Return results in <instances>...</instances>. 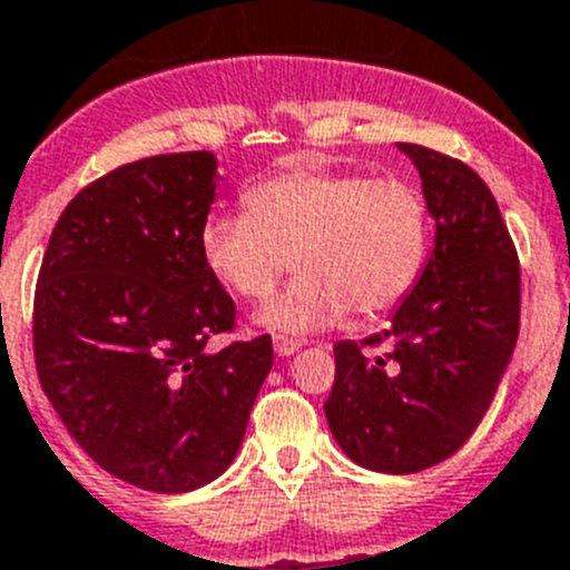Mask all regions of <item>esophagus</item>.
<instances>
[{"instance_id": "esophagus-1", "label": "esophagus", "mask_w": 570, "mask_h": 570, "mask_svg": "<svg viewBox=\"0 0 570 570\" xmlns=\"http://www.w3.org/2000/svg\"><path fill=\"white\" fill-rule=\"evenodd\" d=\"M274 351L276 356H294L299 351V342L288 340V336H274Z\"/></svg>"}]
</instances>
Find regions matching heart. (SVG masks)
Instances as JSON below:
<instances>
[{
	"mask_svg": "<svg viewBox=\"0 0 570 570\" xmlns=\"http://www.w3.org/2000/svg\"><path fill=\"white\" fill-rule=\"evenodd\" d=\"M199 256L225 291L265 299L291 256L299 279L256 314L274 334L334 328L394 311L428 256V208L405 179H367L328 168H291L245 194V214H214Z\"/></svg>",
	"mask_w": 570,
	"mask_h": 570,
	"instance_id": "heart-1",
	"label": "heart"
}]
</instances>
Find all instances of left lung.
<instances>
[{
    "label": "left lung",
    "mask_w": 570,
    "mask_h": 570,
    "mask_svg": "<svg viewBox=\"0 0 570 570\" xmlns=\"http://www.w3.org/2000/svg\"><path fill=\"white\" fill-rule=\"evenodd\" d=\"M396 148L420 170L434 250L391 328L362 342L391 340V351L334 345L325 416L356 465L416 473L456 454L497 396L520 336V259L500 205L468 165L422 145Z\"/></svg>",
    "instance_id": "1"
}]
</instances>
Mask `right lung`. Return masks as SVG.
Masks as SVG:
<instances>
[{"instance_id":"1","label":"right lung","mask_w":570,"mask_h":570,"mask_svg":"<svg viewBox=\"0 0 570 570\" xmlns=\"http://www.w3.org/2000/svg\"><path fill=\"white\" fill-rule=\"evenodd\" d=\"M216 156H148L68 203L33 299L42 391L119 480L185 493L228 471L274 365L271 336L210 351L234 299L199 256Z\"/></svg>"}]
</instances>
